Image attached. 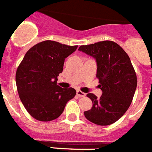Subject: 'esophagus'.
<instances>
[{
	"instance_id": "esophagus-1",
	"label": "esophagus",
	"mask_w": 152,
	"mask_h": 152,
	"mask_svg": "<svg viewBox=\"0 0 152 152\" xmlns=\"http://www.w3.org/2000/svg\"><path fill=\"white\" fill-rule=\"evenodd\" d=\"M76 94L80 96V97H84V96H86L85 92H83L82 91H80V90L76 91Z\"/></svg>"
}]
</instances>
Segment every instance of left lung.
<instances>
[{"mask_svg": "<svg viewBox=\"0 0 152 152\" xmlns=\"http://www.w3.org/2000/svg\"><path fill=\"white\" fill-rule=\"evenodd\" d=\"M79 50L96 60V77L102 92L100 98L87 94L92 107L84 112L85 117L99 125L114 123L128 110L137 87V76L130 58L119 45L109 40L80 46Z\"/></svg>", "mask_w": 152, "mask_h": 152, "instance_id": "obj_1", "label": "left lung"}]
</instances>
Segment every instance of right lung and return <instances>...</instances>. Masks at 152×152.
<instances>
[{
  "label": "right lung",
  "instance_id": "right-lung-1",
  "mask_svg": "<svg viewBox=\"0 0 152 152\" xmlns=\"http://www.w3.org/2000/svg\"><path fill=\"white\" fill-rule=\"evenodd\" d=\"M78 46L56 41L40 42L29 50L16 72V84L22 103L30 115L39 121L56 119L67 102L76 96L73 88L57 85L66 57Z\"/></svg>",
  "mask_w": 152,
  "mask_h": 152
}]
</instances>
